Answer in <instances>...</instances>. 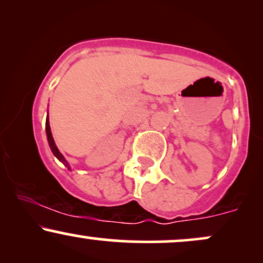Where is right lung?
Returning a JSON list of instances; mask_svg holds the SVG:
<instances>
[{"instance_id": "1", "label": "right lung", "mask_w": 263, "mask_h": 263, "mask_svg": "<svg viewBox=\"0 0 263 263\" xmlns=\"http://www.w3.org/2000/svg\"><path fill=\"white\" fill-rule=\"evenodd\" d=\"M45 131H47V137H48V142H49V146H50V149H52L53 155L55 156L57 158H58L60 162H63V163H64V164L66 165V167H68L69 170H70V167H69L68 162L65 161V158H64V157H63L62 153L59 152L58 147H57V146H55V143H54L53 136H52V131H50V126H49V120H48V117H47V122H45Z\"/></svg>"}]
</instances>
